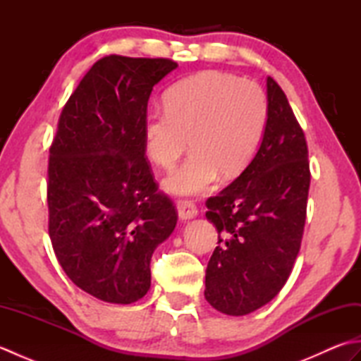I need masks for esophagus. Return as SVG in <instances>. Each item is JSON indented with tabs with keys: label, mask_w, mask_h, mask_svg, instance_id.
Returning <instances> with one entry per match:
<instances>
[{
	"label": "esophagus",
	"mask_w": 361,
	"mask_h": 361,
	"mask_svg": "<svg viewBox=\"0 0 361 361\" xmlns=\"http://www.w3.org/2000/svg\"><path fill=\"white\" fill-rule=\"evenodd\" d=\"M176 208H178V217L181 220L194 219L197 214H198L197 206L194 204V202H190V200H178V204H176Z\"/></svg>",
	"instance_id": "1"
}]
</instances>
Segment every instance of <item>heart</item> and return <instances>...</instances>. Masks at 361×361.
I'll return each mask as SVG.
<instances>
[{"label":"heart","mask_w":361,"mask_h":361,"mask_svg":"<svg viewBox=\"0 0 361 361\" xmlns=\"http://www.w3.org/2000/svg\"><path fill=\"white\" fill-rule=\"evenodd\" d=\"M268 122V99L257 83L224 71H202L166 93V109L144 122L145 150L157 166L172 169L190 140L189 158L166 180L169 192L194 195L219 175L239 176L255 158Z\"/></svg>","instance_id":"b5f03b06"}]
</instances>
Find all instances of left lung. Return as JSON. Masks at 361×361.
I'll use <instances>...</instances> for the list:
<instances>
[{
	"instance_id": "obj_1",
	"label": "left lung",
	"mask_w": 361,
	"mask_h": 361,
	"mask_svg": "<svg viewBox=\"0 0 361 361\" xmlns=\"http://www.w3.org/2000/svg\"><path fill=\"white\" fill-rule=\"evenodd\" d=\"M267 99L268 122L255 158L206 202L219 247L206 268L204 298L231 317L260 309L286 286L307 214L310 167L304 132L271 78Z\"/></svg>"
}]
</instances>
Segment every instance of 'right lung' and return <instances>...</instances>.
Here are the masks:
<instances>
[{
  "instance_id": "add662e5",
  "label": "right lung",
  "mask_w": 361,
  "mask_h": 361,
  "mask_svg": "<svg viewBox=\"0 0 361 361\" xmlns=\"http://www.w3.org/2000/svg\"><path fill=\"white\" fill-rule=\"evenodd\" d=\"M169 59L106 56L68 99L49 149V239L75 286L101 301L132 304L150 288V260L176 225L145 158L153 87Z\"/></svg>"
}]
</instances>
